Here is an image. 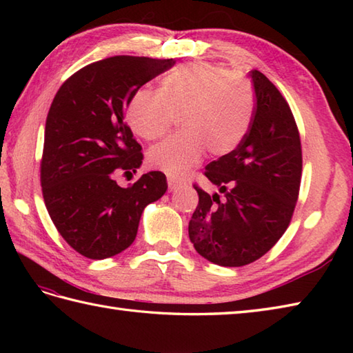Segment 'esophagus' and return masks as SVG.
<instances>
[{
    "mask_svg": "<svg viewBox=\"0 0 353 353\" xmlns=\"http://www.w3.org/2000/svg\"><path fill=\"white\" fill-rule=\"evenodd\" d=\"M167 181H168V188H170V191H174V190L179 188V186L183 185V182L181 181V179H177V177H174V176H171V174L167 176Z\"/></svg>",
    "mask_w": 353,
    "mask_h": 353,
    "instance_id": "esophagus-1",
    "label": "esophagus"
}]
</instances>
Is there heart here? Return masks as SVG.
<instances>
[{
    "label": "heart",
    "instance_id": "1",
    "mask_svg": "<svg viewBox=\"0 0 353 353\" xmlns=\"http://www.w3.org/2000/svg\"><path fill=\"white\" fill-rule=\"evenodd\" d=\"M254 106L253 88L245 79L219 65L191 62L165 74L157 91L138 89L125 118L138 137L154 141L179 117L182 130L150 150L148 163L181 176L205 150L212 156L236 150L250 130Z\"/></svg>",
    "mask_w": 353,
    "mask_h": 353
}]
</instances>
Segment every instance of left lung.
I'll use <instances>...</instances> for the list:
<instances>
[{
    "label": "left lung",
    "mask_w": 353,
    "mask_h": 353,
    "mask_svg": "<svg viewBox=\"0 0 353 353\" xmlns=\"http://www.w3.org/2000/svg\"><path fill=\"white\" fill-rule=\"evenodd\" d=\"M256 106L239 147L206 165L219 194L197 185L188 234L199 254L223 267H243L279 241L294 212L302 179V145L287 100L264 74L250 71Z\"/></svg>",
    "instance_id": "obj_1"
}]
</instances>
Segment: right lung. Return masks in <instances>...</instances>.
Wrapping results in <instances>:
<instances>
[{
  "instance_id": "add662e5",
  "label": "right lung",
  "mask_w": 353,
  "mask_h": 353,
  "mask_svg": "<svg viewBox=\"0 0 353 353\" xmlns=\"http://www.w3.org/2000/svg\"><path fill=\"white\" fill-rule=\"evenodd\" d=\"M174 59L114 56L65 81L48 110L41 161L47 211L62 238L89 259L121 253L138 234L144 208L167 191L161 171L121 188L119 172L141 167L142 147L124 117L132 95Z\"/></svg>"
}]
</instances>
